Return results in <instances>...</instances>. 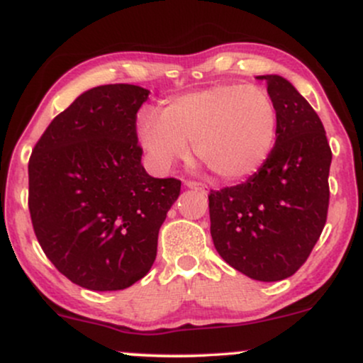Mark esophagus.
Here are the masks:
<instances>
[{
	"label": "esophagus",
	"mask_w": 363,
	"mask_h": 363,
	"mask_svg": "<svg viewBox=\"0 0 363 363\" xmlns=\"http://www.w3.org/2000/svg\"><path fill=\"white\" fill-rule=\"evenodd\" d=\"M186 186L189 187V189H194V191H199V193L205 194L206 193V187L203 184H199V182H194V181H187Z\"/></svg>",
	"instance_id": "34e87169"
}]
</instances>
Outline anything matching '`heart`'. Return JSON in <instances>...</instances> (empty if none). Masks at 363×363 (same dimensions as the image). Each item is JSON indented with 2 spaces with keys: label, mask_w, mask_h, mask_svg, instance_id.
Segmentation results:
<instances>
[{
  "label": "heart",
  "mask_w": 363,
  "mask_h": 363,
  "mask_svg": "<svg viewBox=\"0 0 363 363\" xmlns=\"http://www.w3.org/2000/svg\"><path fill=\"white\" fill-rule=\"evenodd\" d=\"M278 131L274 102L259 86L220 83L170 99L162 112L141 111L136 138L157 169L196 157L220 181L252 176L272 155Z\"/></svg>",
  "instance_id": "b5f03b06"
}]
</instances>
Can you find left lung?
<instances>
[{
  "mask_svg": "<svg viewBox=\"0 0 363 363\" xmlns=\"http://www.w3.org/2000/svg\"><path fill=\"white\" fill-rule=\"evenodd\" d=\"M278 112L266 164L242 184L211 191L210 232L225 262L259 281L285 280L307 261L328 216L329 148L319 116L280 74H262Z\"/></svg>",
  "mask_w": 363,
  "mask_h": 363,
  "instance_id": "obj_1",
  "label": "left lung"
}]
</instances>
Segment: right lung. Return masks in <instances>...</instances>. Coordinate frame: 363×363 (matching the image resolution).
<instances>
[{
  "mask_svg": "<svg viewBox=\"0 0 363 363\" xmlns=\"http://www.w3.org/2000/svg\"><path fill=\"white\" fill-rule=\"evenodd\" d=\"M150 91L102 85L51 121L28 160V210L40 247L68 280L111 291L145 277L177 179L141 165L136 112Z\"/></svg>",
  "mask_w": 363,
  "mask_h": 363,
  "instance_id": "add662e5",
  "label": "right lung"
}]
</instances>
